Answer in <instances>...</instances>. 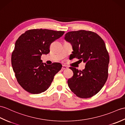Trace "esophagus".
I'll use <instances>...</instances> for the list:
<instances>
[{
  "instance_id": "1",
  "label": "esophagus",
  "mask_w": 125,
  "mask_h": 125,
  "mask_svg": "<svg viewBox=\"0 0 125 125\" xmlns=\"http://www.w3.org/2000/svg\"><path fill=\"white\" fill-rule=\"evenodd\" d=\"M66 69H68L67 66L64 65H63L62 67V70L63 71V70H66Z\"/></svg>"
}]
</instances>
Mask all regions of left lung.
<instances>
[{
	"label": "left lung",
	"mask_w": 125,
	"mask_h": 125,
	"mask_svg": "<svg viewBox=\"0 0 125 125\" xmlns=\"http://www.w3.org/2000/svg\"><path fill=\"white\" fill-rule=\"evenodd\" d=\"M64 39L72 45V57L86 63L83 71L70 68L73 75L68 80L69 88L80 98L93 96L102 89L108 77L110 58L105 42L97 33L83 30L69 32Z\"/></svg>",
	"instance_id": "1"
}]
</instances>
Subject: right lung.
Instances as JSON below:
<instances>
[{
    "mask_svg": "<svg viewBox=\"0 0 125 125\" xmlns=\"http://www.w3.org/2000/svg\"><path fill=\"white\" fill-rule=\"evenodd\" d=\"M64 33L61 31L31 29L17 39L11 54V65L17 82L25 91L40 94L51 86L62 66L60 63H43L41 56L48 54L51 43Z\"/></svg>",
    "mask_w": 125,
    "mask_h": 125,
    "instance_id": "add662e5",
    "label": "right lung"
}]
</instances>
